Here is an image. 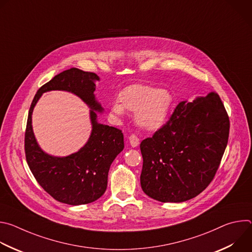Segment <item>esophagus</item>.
<instances>
[{
    "mask_svg": "<svg viewBox=\"0 0 252 252\" xmlns=\"http://www.w3.org/2000/svg\"><path fill=\"white\" fill-rule=\"evenodd\" d=\"M128 140H129V143H130V146H131L132 148H135V147H137V146H138L139 139L137 138V136H136V135H134V134L129 135Z\"/></svg>",
    "mask_w": 252,
    "mask_h": 252,
    "instance_id": "esophagus-1",
    "label": "esophagus"
}]
</instances>
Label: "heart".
Here are the masks:
<instances>
[{
    "mask_svg": "<svg viewBox=\"0 0 252 252\" xmlns=\"http://www.w3.org/2000/svg\"><path fill=\"white\" fill-rule=\"evenodd\" d=\"M112 104L111 112L122 118L125 110L135 113L136 123L143 128L157 129L166 120L172 104V94L166 89L133 85L126 88Z\"/></svg>",
    "mask_w": 252,
    "mask_h": 252,
    "instance_id": "b5f03b06",
    "label": "heart"
}]
</instances>
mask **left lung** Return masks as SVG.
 I'll use <instances>...</instances> for the list:
<instances>
[{
	"mask_svg": "<svg viewBox=\"0 0 252 252\" xmlns=\"http://www.w3.org/2000/svg\"><path fill=\"white\" fill-rule=\"evenodd\" d=\"M229 135V118L211 92L179 102L169 120L140 142V186L160 202H183L202 192L217 173Z\"/></svg>",
	"mask_w": 252,
	"mask_h": 252,
	"instance_id": "1",
	"label": "left lung"
}]
</instances>
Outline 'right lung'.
<instances>
[{"label": "right lung", "mask_w": 252, "mask_h": 252, "mask_svg": "<svg viewBox=\"0 0 252 252\" xmlns=\"http://www.w3.org/2000/svg\"><path fill=\"white\" fill-rule=\"evenodd\" d=\"M98 76L71 67L55 76L35 94L28 116L25 153L28 165L39 185L56 200L69 205L91 203L98 199L107 187L112 162L124 150L121 129L98 124L96 113L103 109L94 92ZM50 90H65L81 97L91 107L92 133L79 152L59 158L46 154L37 145L31 126V114L40 95Z\"/></svg>", "instance_id": "right-lung-1"}]
</instances>
